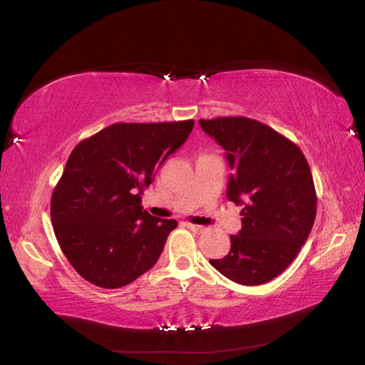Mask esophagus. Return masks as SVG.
I'll use <instances>...</instances> for the list:
<instances>
[{
  "label": "esophagus",
  "mask_w": 365,
  "mask_h": 365,
  "mask_svg": "<svg viewBox=\"0 0 365 365\" xmlns=\"http://www.w3.org/2000/svg\"><path fill=\"white\" fill-rule=\"evenodd\" d=\"M185 227L189 228V230H192V231H195V233H204V230H205V227L195 225V224H185Z\"/></svg>",
  "instance_id": "1"
}]
</instances>
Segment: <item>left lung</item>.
<instances>
[{
    "mask_svg": "<svg viewBox=\"0 0 365 365\" xmlns=\"http://www.w3.org/2000/svg\"><path fill=\"white\" fill-rule=\"evenodd\" d=\"M227 152L233 175L227 196L242 208V230L224 259L210 263L239 284H262L297 257L317 215V192L303 152L289 138L248 117L200 120Z\"/></svg>",
    "mask_w": 365,
    "mask_h": 365,
    "instance_id": "1",
    "label": "left lung"
}]
</instances>
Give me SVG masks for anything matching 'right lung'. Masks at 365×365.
Listing matches in <instances>:
<instances>
[{"label":"right lung","mask_w":365,"mask_h":365,"mask_svg":"<svg viewBox=\"0 0 365 365\" xmlns=\"http://www.w3.org/2000/svg\"><path fill=\"white\" fill-rule=\"evenodd\" d=\"M193 125L114 123L73 149L50 213L61 250L86 282L121 288L157 263L178 222L149 215L141 195Z\"/></svg>","instance_id":"add662e5"}]
</instances>
